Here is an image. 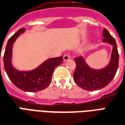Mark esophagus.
<instances>
[{"instance_id":"esophagus-1","label":"esophagus","mask_w":125,"mask_h":125,"mask_svg":"<svg viewBox=\"0 0 125 125\" xmlns=\"http://www.w3.org/2000/svg\"><path fill=\"white\" fill-rule=\"evenodd\" d=\"M70 59V56L68 54H65V55H63V60L64 61H68V60H69Z\"/></svg>"}]
</instances>
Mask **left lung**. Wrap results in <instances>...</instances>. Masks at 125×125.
<instances>
[{"mask_svg":"<svg viewBox=\"0 0 125 125\" xmlns=\"http://www.w3.org/2000/svg\"><path fill=\"white\" fill-rule=\"evenodd\" d=\"M102 41L113 46L110 62L101 69H93L88 65L83 57L74 59L76 67L74 72V81L77 85L87 91H95L106 87L116 75L118 67L119 55L114 39L107 30L103 32Z\"/></svg>","mask_w":125,"mask_h":125,"instance_id":"left-lung-1","label":"left lung"}]
</instances>
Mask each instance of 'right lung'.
I'll list each match as a JSON object with an SVG mask.
<instances>
[{"label":"right lung","mask_w":125,"mask_h":125,"mask_svg":"<svg viewBox=\"0 0 125 125\" xmlns=\"http://www.w3.org/2000/svg\"><path fill=\"white\" fill-rule=\"evenodd\" d=\"M24 31L25 28L19 30L9 39L3 57L4 66L8 77L17 88L26 92H36L46 89L50 84L54 70L62 63L63 57L49 58L30 71H20L15 69L11 63L13 45L20 34Z\"/></svg>","instance_id":"obj_1"}]
</instances>
